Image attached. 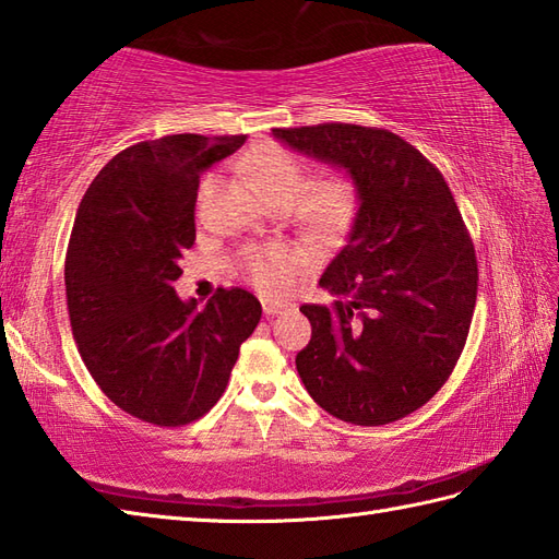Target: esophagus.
I'll list each match as a JSON object with an SVG mask.
<instances>
[{
    "mask_svg": "<svg viewBox=\"0 0 559 559\" xmlns=\"http://www.w3.org/2000/svg\"><path fill=\"white\" fill-rule=\"evenodd\" d=\"M261 307H264L266 317H276V314H283L288 310V305L276 302V300H261Z\"/></svg>",
    "mask_w": 559,
    "mask_h": 559,
    "instance_id": "34e87169",
    "label": "esophagus"
}]
</instances>
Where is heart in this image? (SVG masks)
<instances>
[{
  "instance_id": "b5f03b06",
  "label": "heart",
  "mask_w": 559,
  "mask_h": 559,
  "mask_svg": "<svg viewBox=\"0 0 559 559\" xmlns=\"http://www.w3.org/2000/svg\"><path fill=\"white\" fill-rule=\"evenodd\" d=\"M247 170L252 173L261 192L271 204L286 201L295 204L301 194L302 204L298 209L305 233L317 242L341 240L358 211V187L346 175H334L317 182L312 188V175L307 165L295 156L293 151L278 144H261L245 156ZM218 182L216 173H209L201 182V197H206ZM245 269L257 288L276 293L286 286L288 278L300 269V254L288 247H254L245 252Z\"/></svg>"
}]
</instances>
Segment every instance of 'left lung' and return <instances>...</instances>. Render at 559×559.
<instances>
[{
    "mask_svg": "<svg viewBox=\"0 0 559 559\" xmlns=\"http://www.w3.org/2000/svg\"><path fill=\"white\" fill-rule=\"evenodd\" d=\"M290 148L358 187L348 245L319 286L331 305H302L312 338L295 358L305 389L353 425H386L425 406L466 346L478 259L442 173L389 129L326 122L273 129Z\"/></svg>",
    "mask_w": 559,
    "mask_h": 559,
    "instance_id": "left-lung-1",
    "label": "left lung"
}]
</instances>
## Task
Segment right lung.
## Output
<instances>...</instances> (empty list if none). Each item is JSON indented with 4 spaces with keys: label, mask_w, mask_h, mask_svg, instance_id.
Returning a JSON list of instances; mask_svg holds the SVG:
<instances>
[{
    "label": "right lung",
    "mask_w": 559,
    "mask_h": 559,
    "mask_svg": "<svg viewBox=\"0 0 559 559\" xmlns=\"http://www.w3.org/2000/svg\"><path fill=\"white\" fill-rule=\"evenodd\" d=\"M245 139L141 141L105 165L79 204L64 261L71 331L103 394L144 423L182 427L216 406L261 319L242 288H218L206 307L175 293L197 240L199 175Z\"/></svg>",
    "instance_id": "1"
}]
</instances>
